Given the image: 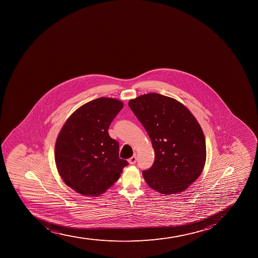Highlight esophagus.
Here are the masks:
<instances>
[{"label": "esophagus", "instance_id": "34e87169", "mask_svg": "<svg viewBox=\"0 0 258 258\" xmlns=\"http://www.w3.org/2000/svg\"><path fill=\"white\" fill-rule=\"evenodd\" d=\"M136 161H137L136 156H132L131 158L128 159V163L131 164V165H134V164L136 163Z\"/></svg>", "mask_w": 258, "mask_h": 258}]
</instances>
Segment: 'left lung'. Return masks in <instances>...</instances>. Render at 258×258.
I'll return each instance as SVG.
<instances>
[{
	"label": "left lung",
	"mask_w": 258,
	"mask_h": 258,
	"mask_svg": "<svg viewBox=\"0 0 258 258\" xmlns=\"http://www.w3.org/2000/svg\"><path fill=\"white\" fill-rule=\"evenodd\" d=\"M128 106L146 128L155 151L146 183L161 194H179L199 178L206 161L201 126L182 103L159 93L141 95Z\"/></svg>",
	"instance_id": "left-lung-1"
}]
</instances>
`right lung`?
Returning <instances> with one entry per match:
<instances>
[{
  "label": "right lung",
  "mask_w": 258,
  "mask_h": 258,
  "mask_svg": "<svg viewBox=\"0 0 258 258\" xmlns=\"http://www.w3.org/2000/svg\"><path fill=\"white\" fill-rule=\"evenodd\" d=\"M123 107L119 100L99 97L72 113L57 137L54 159L59 176L78 194L97 197L119 178L127 161L107 132Z\"/></svg>",
  "instance_id": "obj_1"
}]
</instances>
